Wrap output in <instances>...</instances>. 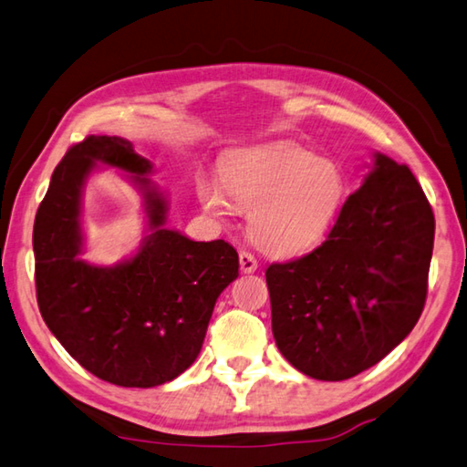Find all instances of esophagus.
<instances>
[{
  "label": "esophagus",
  "instance_id": "34e87169",
  "mask_svg": "<svg viewBox=\"0 0 467 467\" xmlns=\"http://www.w3.org/2000/svg\"><path fill=\"white\" fill-rule=\"evenodd\" d=\"M239 263H241V271L243 273L257 271V259H254V254L249 253V251H241L239 253Z\"/></svg>",
  "mask_w": 467,
  "mask_h": 467
}]
</instances>
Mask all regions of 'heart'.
Returning a JSON list of instances; mask_svg holds the SVG:
<instances>
[{"mask_svg": "<svg viewBox=\"0 0 467 467\" xmlns=\"http://www.w3.org/2000/svg\"><path fill=\"white\" fill-rule=\"evenodd\" d=\"M200 204L213 216L231 214V203L249 213V234L271 254L314 249L336 223L346 180L334 161L314 158L299 145L249 150L221 168V182L196 180Z\"/></svg>", "mask_w": 467, "mask_h": 467, "instance_id": "b5f03b06", "label": "heart"}]
</instances>
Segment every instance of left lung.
Segmentation results:
<instances>
[{
	"instance_id": "left-lung-1",
	"label": "left lung",
	"mask_w": 467,
	"mask_h": 467,
	"mask_svg": "<svg viewBox=\"0 0 467 467\" xmlns=\"http://www.w3.org/2000/svg\"><path fill=\"white\" fill-rule=\"evenodd\" d=\"M433 236L413 171L374 153L327 239L265 271L279 352L317 380L352 379L380 362L423 312Z\"/></svg>"
}]
</instances>
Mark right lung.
Returning a JSON list of instances; mask_svg holds the SVG:
<instances>
[{
	"instance_id": "add662e5",
	"label": "right lung",
	"mask_w": 467,
	"mask_h": 467,
	"mask_svg": "<svg viewBox=\"0 0 467 467\" xmlns=\"http://www.w3.org/2000/svg\"><path fill=\"white\" fill-rule=\"evenodd\" d=\"M97 161L132 173L149 216L140 251L113 268L79 259L81 186ZM151 168L123 137L88 135L60 160L34 221L36 297L46 326L82 368L119 387H158L192 367L218 296L239 277L231 244L198 243L163 226L168 200L148 178Z\"/></svg>"
}]
</instances>
